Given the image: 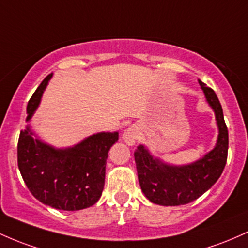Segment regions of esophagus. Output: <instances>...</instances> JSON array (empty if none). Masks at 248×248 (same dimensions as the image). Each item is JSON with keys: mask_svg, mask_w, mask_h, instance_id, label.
<instances>
[{"mask_svg": "<svg viewBox=\"0 0 248 248\" xmlns=\"http://www.w3.org/2000/svg\"><path fill=\"white\" fill-rule=\"evenodd\" d=\"M137 131H136V129H133V127H129L127 130H125V132L123 133V139L124 141L126 144H129V145H133V144L136 143V140H137Z\"/></svg>", "mask_w": 248, "mask_h": 248, "instance_id": "esophagus-1", "label": "esophagus"}]
</instances>
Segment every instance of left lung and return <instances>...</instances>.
<instances>
[{
	"mask_svg": "<svg viewBox=\"0 0 248 248\" xmlns=\"http://www.w3.org/2000/svg\"><path fill=\"white\" fill-rule=\"evenodd\" d=\"M219 127L217 146L202 159L186 166H170L154 159L143 145L135 152L138 180L146 198L163 206L185 205L198 199L214 185L224 171L229 151V131L222 108L212 88L199 80Z\"/></svg>",
	"mask_w": 248,
	"mask_h": 248,
	"instance_id": "obj_1",
	"label": "left lung"
}]
</instances>
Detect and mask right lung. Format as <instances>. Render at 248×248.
I'll return each instance as SVG.
<instances>
[{"label": "right lung", "mask_w": 248, "mask_h": 248, "mask_svg": "<svg viewBox=\"0 0 248 248\" xmlns=\"http://www.w3.org/2000/svg\"><path fill=\"white\" fill-rule=\"evenodd\" d=\"M51 76L43 79L28 102V119ZM117 140V132H101L72 149L55 150L32 137L29 129L22 130L17 144L19 172L32 196L43 204L63 211L83 210L101 198L108 152Z\"/></svg>", "instance_id": "add662e5"}]
</instances>
